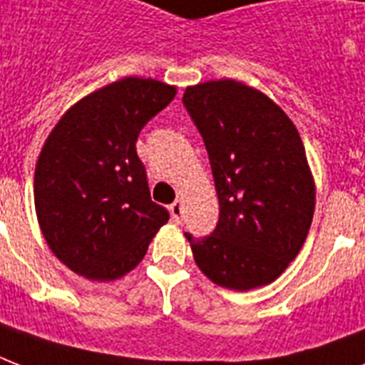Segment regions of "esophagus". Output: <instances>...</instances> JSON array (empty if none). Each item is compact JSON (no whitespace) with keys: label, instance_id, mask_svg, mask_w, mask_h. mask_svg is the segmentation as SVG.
<instances>
[{"label":"esophagus","instance_id":"1","mask_svg":"<svg viewBox=\"0 0 365 365\" xmlns=\"http://www.w3.org/2000/svg\"><path fill=\"white\" fill-rule=\"evenodd\" d=\"M170 212H172V217H174V222H182V216H183V202H182V200H176V202L170 206Z\"/></svg>","mask_w":365,"mask_h":365}]
</instances>
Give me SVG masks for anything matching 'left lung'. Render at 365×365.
<instances>
[{"label": "left lung", "instance_id": "obj_1", "mask_svg": "<svg viewBox=\"0 0 365 365\" xmlns=\"http://www.w3.org/2000/svg\"><path fill=\"white\" fill-rule=\"evenodd\" d=\"M220 200L210 237L191 244L212 282L248 292L277 280L305 242L317 187L295 125L280 106L235 79L185 88Z\"/></svg>", "mask_w": 365, "mask_h": 365}]
</instances>
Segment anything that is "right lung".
I'll list each match as a JSON object with an SVG mask.
<instances>
[{"label": "right lung", "mask_w": 365, "mask_h": 365, "mask_svg": "<svg viewBox=\"0 0 365 365\" xmlns=\"http://www.w3.org/2000/svg\"><path fill=\"white\" fill-rule=\"evenodd\" d=\"M174 96L176 87L157 79L123 77L76 102L43 143L37 222L51 252L77 274L94 282L125 277L168 222L149 197L136 140Z\"/></svg>", "instance_id": "right-lung-1"}]
</instances>
